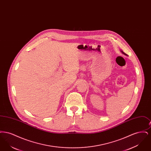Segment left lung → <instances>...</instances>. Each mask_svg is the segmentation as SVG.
I'll return each instance as SVG.
<instances>
[{"instance_id":"left-lung-1","label":"left lung","mask_w":151,"mask_h":151,"mask_svg":"<svg viewBox=\"0 0 151 151\" xmlns=\"http://www.w3.org/2000/svg\"><path fill=\"white\" fill-rule=\"evenodd\" d=\"M122 53H123V54H124V55H127V54H125V53H124V52H123V51H122Z\"/></svg>"}]
</instances>
